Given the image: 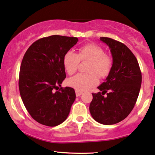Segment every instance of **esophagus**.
<instances>
[{"instance_id":"1","label":"esophagus","mask_w":155,"mask_h":155,"mask_svg":"<svg viewBox=\"0 0 155 155\" xmlns=\"http://www.w3.org/2000/svg\"><path fill=\"white\" fill-rule=\"evenodd\" d=\"M75 94H76V96L79 97V96H81L82 94H83V92H82V91H77V90H76V91H75Z\"/></svg>"}]
</instances>
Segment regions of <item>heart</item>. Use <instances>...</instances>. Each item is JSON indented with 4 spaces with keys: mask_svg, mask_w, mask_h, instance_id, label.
Here are the masks:
<instances>
[{
    "mask_svg": "<svg viewBox=\"0 0 155 155\" xmlns=\"http://www.w3.org/2000/svg\"><path fill=\"white\" fill-rule=\"evenodd\" d=\"M89 60L87 72L88 73H79L69 78L68 85L77 91H86L96 85L98 78L107 77L112 68L111 58L105 54L104 49L95 44H87L78 49L77 54L68 51L63 57V66L67 73L70 75L77 71L80 61ZM98 75L97 76V74Z\"/></svg>",
    "mask_w": 155,
    "mask_h": 155,
    "instance_id": "1",
    "label": "heart"
}]
</instances>
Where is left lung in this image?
I'll use <instances>...</instances> for the list:
<instances>
[{
  "label": "left lung",
  "mask_w": 155,
  "mask_h": 155,
  "mask_svg": "<svg viewBox=\"0 0 155 155\" xmlns=\"http://www.w3.org/2000/svg\"><path fill=\"white\" fill-rule=\"evenodd\" d=\"M100 39L109 47L113 64L106 81L98 87L102 92L92 93L89 109L97 122L112 125L123 121L134 107L142 85V72L136 57L125 45L108 37Z\"/></svg>",
  "instance_id": "8db88e82"
}]
</instances>
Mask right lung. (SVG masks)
<instances>
[{
    "mask_svg": "<svg viewBox=\"0 0 155 155\" xmlns=\"http://www.w3.org/2000/svg\"><path fill=\"white\" fill-rule=\"evenodd\" d=\"M78 41L77 37L59 35L41 38L28 47L23 57L20 95L26 110L39 124L55 127L70 114L75 92L72 87H60L66 78L63 57Z\"/></svg>",
    "mask_w": 155,
    "mask_h": 155,
    "instance_id": "1",
    "label": "right lung"
}]
</instances>
